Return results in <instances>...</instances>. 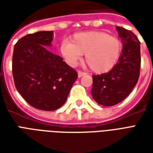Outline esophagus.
Listing matches in <instances>:
<instances>
[{"mask_svg":"<svg viewBox=\"0 0 153 153\" xmlns=\"http://www.w3.org/2000/svg\"><path fill=\"white\" fill-rule=\"evenodd\" d=\"M85 74H86V73H84V72L78 71V76H79V78H81V77L83 76V75H85Z\"/></svg>","mask_w":153,"mask_h":153,"instance_id":"obj_1","label":"esophagus"}]
</instances>
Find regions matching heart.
<instances>
[{
	"mask_svg": "<svg viewBox=\"0 0 153 153\" xmlns=\"http://www.w3.org/2000/svg\"><path fill=\"white\" fill-rule=\"evenodd\" d=\"M60 51L70 65H74L85 54V60L91 69L95 73L103 74L112 70L118 62L122 42L105 32H82L74 35L71 42H63Z\"/></svg>",
	"mask_w": 153,
	"mask_h": 153,
	"instance_id": "b5f03b06",
	"label": "heart"
}]
</instances>
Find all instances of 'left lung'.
I'll use <instances>...</instances> for the list:
<instances>
[{
	"label": "left lung",
	"mask_w": 153,
	"mask_h": 153,
	"mask_svg": "<svg viewBox=\"0 0 153 153\" xmlns=\"http://www.w3.org/2000/svg\"><path fill=\"white\" fill-rule=\"evenodd\" d=\"M115 28L123 46L118 62L109 72L93 75V98L105 106L125 99L138 83L140 74V42L133 32L119 26Z\"/></svg>",
	"instance_id": "1"
}]
</instances>
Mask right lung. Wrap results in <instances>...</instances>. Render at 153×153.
<instances>
[{
  "label": "right lung",
  "instance_id": "1",
  "mask_svg": "<svg viewBox=\"0 0 153 153\" xmlns=\"http://www.w3.org/2000/svg\"><path fill=\"white\" fill-rule=\"evenodd\" d=\"M53 31L21 38L14 47L12 73L16 89L37 109L55 111L66 101L78 74L63 58L48 50Z\"/></svg>",
  "mask_w": 153,
  "mask_h": 153
}]
</instances>
